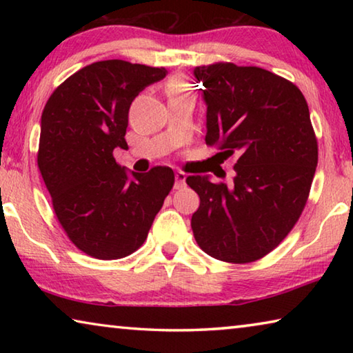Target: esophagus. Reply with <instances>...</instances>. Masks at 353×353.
<instances>
[{
    "label": "esophagus",
    "instance_id": "obj_1",
    "mask_svg": "<svg viewBox=\"0 0 353 353\" xmlns=\"http://www.w3.org/2000/svg\"><path fill=\"white\" fill-rule=\"evenodd\" d=\"M185 179H187V174H185L183 171H177L176 172V183H174V188H182L185 185Z\"/></svg>",
    "mask_w": 353,
    "mask_h": 353
}]
</instances>
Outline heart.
I'll list each match as a JSON object with an SVG mask.
<instances>
[{
  "mask_svg": "<svg viewBox=\"0 0 353 353\" xmlns=\"http://www.w3.org/2000/svg\"><path fill=\"white\" fill-rule=\"evenodd\" d=\"M171 92H174L176 94L185 93V83L182 81H174L171 83Z\"/></svg>",
  "mask_w": 353,
  "mask_h": 353,
  "instance_id": "1",
  "label": "heart"
}]
</instances>
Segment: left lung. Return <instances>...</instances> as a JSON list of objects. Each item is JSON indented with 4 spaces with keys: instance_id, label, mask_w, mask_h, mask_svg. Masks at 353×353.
<instances>
[{
    "instance_id": "1",
    "label": "left lung",
    "mask_w": 353,
    "mask_h": 353,
    "mask_svg": "<svg viewBox=\"0 0 353 353\" xmlns=\"http://www.w3.org/2000/svg\"><path fill=\"white\" fill-rule=\"evenodd\" d=\"M205 87L208 146L234 155L232 183L188 176L199 194L191 229L199 248L227 263L276 249L301 218L318 166V140L302 92L259 67L218 62L194 68Z\"/></svg>"
}]
</instances>
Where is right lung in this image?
Listing matches in <instances>:
<instances>
[{
	"label": "right lung",
	"mask_w": 353,
	"mask_h": 353,
	"mask_svg": "<svg viewBox=\"0 0 353 353\" xmlns=\"http://www.w3.org/2000/svg\"><path fill=\"white\" fill-rule=\"evenodd\" d=\"M165 76V68L119 59L94 62L63 81L41 113L40 174L65 234L94 259L135 252L174 185L168 166L128 176L113 157L128 148L132 101Z\"/></svg>",
	"instance_id": "1"
}]
</instances>
